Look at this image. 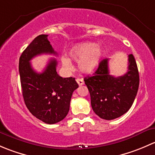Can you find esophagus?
<instances>
[{
  "label": "esophagus",
  "instance_id": "obj_1",
  "mask_svg": "<svg viewBox=\"0 0 155 155\" xmlns=\"http://www.w3.org/2000/svg\"><path fill=\"white\" fill-rule=\"evenodd\" d=\"M76 82H77L78 85H79V86H81V85H83L84 84H85V82H84L83 79H76Z\"/></svg>",
  "mask_w": 155,
  "mask_h": 155
}]
</instances>
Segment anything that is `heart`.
Segmentation results:
<instances>
[{
    "label": "heart",
    "instance_id": "b5f03b06",
    "mask_svg": "<svg viewBox=\"0 0 155 155\" xmlns=\"http://www.w3.org/2000/svg\"><path fill=\"white\" fill-rule=\"evenodd\" d=\"M104 51L94 43H82L73 46L69 51V56L78 61V68L82 73L91 74L95 72L100 64ZM61 64L65 68H72L71 61L67 57L61 58Z\"/></svg>",
    "mask_w": 155,
    "mask_h": 155
}]
</instances>
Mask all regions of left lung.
Wrapping results in <instances>:
<instances>
[{
  "mask_svg": "<svg viewBox=\"0 0 155 155\" xmlns=\"http://www.w3.org/2000/svg\"><path fill=\"white\" fill-rule=\"evenodd\" d=\"M107 58L100 62L94 76L84 79L91 95V104L96 115L112 120L126 113L132 106L140 84L137 62L132 54L128 55L127 72L115 77L109 74Z\"/></svg>",
  "mask_w": 155,
  "mask_h": 155,
  "instance_id": "8db88e82",
  "label": "left lung"
}]
</instances>
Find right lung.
Listing matches in <instances>:
<instances>
[{"label": "right lung", "mask_w": 155, "mask_h": 155, "mask_svg": "<svg viewBox=\"0 0 155 155\" xmlns=\"http://www.w3.org/2000/svg\"><path fill=\"white\" fill-rule=\"evenodd\" d=\"M41 54H57L48 35H39L19 58L20 81L25 104L33 115L46 124L62 121L70 109L73 92L79 87L75 78H62L56 71L57 61L50 59L42 73H37L30 61Z\"/></svg>", "instance_id": "add662e5"}]
</instances>
